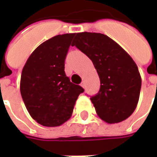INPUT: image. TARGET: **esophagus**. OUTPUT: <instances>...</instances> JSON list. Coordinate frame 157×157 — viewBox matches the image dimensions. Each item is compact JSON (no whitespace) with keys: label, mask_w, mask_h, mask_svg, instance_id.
Returning <instances> with one entry per match:
<instances>
[{"label":"esophagus","mask_w":157,"mask_h":157,"mask_svg":"<svg viewBox=\"0 0 157 157\" xmlns=\"http://www.w3.org/2000/svg\"><path fill=\"white\" fill-rule=\"evenodd\" d=\"M81 86H82V87H83V88H84V87H85V82H82V83H81Z\"/></svg>","instance_id":"1"}]
</instances>
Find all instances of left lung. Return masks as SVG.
I'll return each instance as SVG.
<instances>
[{
	"mask_svg": "<svg viewBox=\"0 0 157 157\" xmlns=\"http://www.w3.org/2000/svg\"><path fill=\"white\" fill-rule=\"evenodd\" d=\"M71 45L89 57L98 74L100 90L90 98L98 115L109 124L128 118L136 109L141 88L133 59L115 41L98 33H78Z\"/></svg>",
	"mask_w": 157,
	"mask_h": 157,
	"instance_id": "1",
	"label": "left lung"
}]
</instances>
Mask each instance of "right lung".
<instances>
[{"instance_id": "1", "label": "right lung", "mask_w": 157, "mask_h": 157, "mask_svg": "<svg viewBox=\"0 0 157 157\" xmlns=\"http://www.w3.org/2000/svg\"><path fill=\"white\" fill-rule=\"evenodd\" d=\"M75 33L56 35L33 52L22 69L20 92L37 123L56 127L71 118L75 101L84 92L65 73V59Z\"/></svg>"}]
</instances>
